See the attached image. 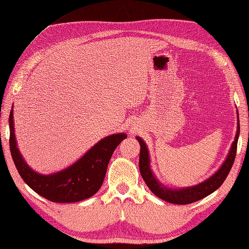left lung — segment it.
Listing matches in <instances>:
<instances>
[{"label":"left lung","instance_id":"left-lung-1","mask_svg":"<svg viewBox=\"0 0 249 249\" xmlns=\"http://www.w3.org/2000/svg\"><path fill=\"white\" fill-rule=\"evenodd\" d=\"M237 114V126H236V134L234 141L231 145V148L229 150L226 160L222 162L219 169L215 172L214 174L210 176L209 178L199 182L197 185L185 187V188H170L165 185L162 184L160 180H158L156 175L154 174L153 170L150 167V157L149 151L147 148V145L143 139L140 136H136V140L139 141L141 145V151H140V172L141 175L145 180L146 185L155 196H157L160 199L164 200L165 202L173 203V204H190L196 201H199L203 197L210 196L213 192L216 191L219 187L222 185V182L227 178L228 174L231 170L233 165V162L235 159L236 155V147H237V140L240 136V119H238V113Z\"/></svg>","mask_w":249,"mask_h":249}]
</instances>
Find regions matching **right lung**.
<instances>
[{
	"label": "right lung",
	"mask_w": 249,
	"mask_h": 249,
	"mask_svg": "<svg viewBox=\"0 0 249 249\" xmlns=\"http://www.w3.org/2000/svg\"><path fill=\"white\" fill-rule=\"evenodd\" d=\"M14 109L9 114V148L14 163L30 188L55 203L79 202L95 195L105 178L114 150L126 139L125 133H115L100 140L82 158L65 169L52 174H40L28 165L17 147L14 126Z\"/></svg>",
	"instance_id": "1"
}]
</instances>
